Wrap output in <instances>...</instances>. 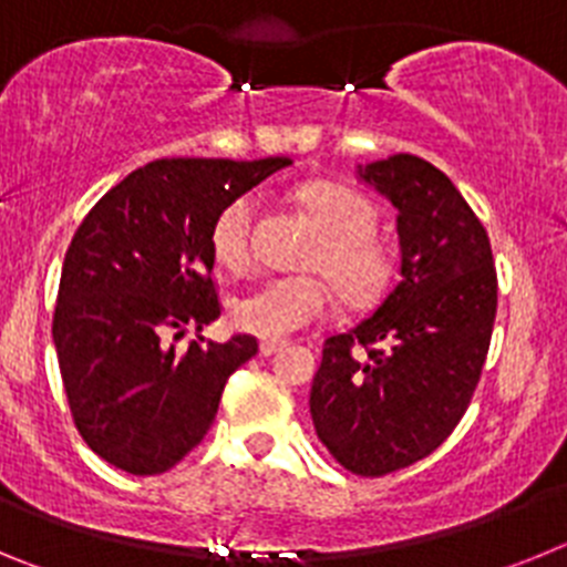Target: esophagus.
<instances>
[{
    "label": "esophagus",
    "instance_id": "34e87169",
    "mask_svg": "<svg viewBox=\"0 0 567 567\" xmlns=\"http://www.w3.org/2000/svg\"><path fill=\"white\" fill-rule=\"evenodd\" d=\"M284 346H287V340H260V354H264V358H269V354L280 352Z\"/></svg>",
    "mask_w": 567,
    "mask_h": 567
}]
</instances>
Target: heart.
Masks as SVG:
<instances>
[{
  "label": "heart",
  "mask_w": 567,
  "mask_h": 567,
  "mask_svg": "<svg viewBox=\"0 0 567 567\" xmlns=\"http://www.w3.org/2000/svg\"><path fill=\"white\" fill-rule=\"evenodd\" d=\"M295 204L318 229V238L300 258L309 275L272 278L229 303V318L240 332L278 340L320 320L332 307L327 277L349 307H369L389 287L392 249L374 233L378 209L369 198L332 182H309L295 189ZM255 202L240 195L224 204L209 227V249L218 267L244 272L252 258Z\"/></svg>",
  "instance_id": "b5f03b06"
}]
</instances>
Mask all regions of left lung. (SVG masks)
I'll use <instances>...</instances> for the list:
<instances>
[{
  "label": "left lung",
  "mask_w": 567,
  "mask_h": 567,
  "mask_svg": "<svg viewBox=\"0 0 567 567\" xmlns=\"http://www.w3.org/2000/svg\"><path fill=\"white\" fill-rule=\"evenodd\" d=\"M358 175L398 207L400 278L323 343L309 412L346 471L383 477L429 457L463 420L488 354L497 269L488 233L434 164L398 153Z\"/></svg>",
  "instance_id": "8db88e82"
}]
</instances>
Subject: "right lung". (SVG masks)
Here are the masks:
<instances>
[{"instance_id": "add662e5", "label": "right lung", "mask_w": 567, "mask_h": 567, "mask_svg": "<svg viewBox=\"0 0 567 567\" xmlns=\"http://www.w3.org/2000/svg\"><path fill=\"white\" fill-rule=\"evenodd\" d=\"M287 164V155L158 158L104 193L79 224L53 343L73 423L115 468L153 477L182 463L209 432L229 374L258 352L252 334L198 338L184 352L175 340L221 315L209 249L218 209Z\"/></svg>"}]
</instances>
